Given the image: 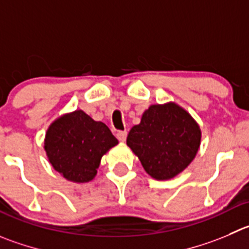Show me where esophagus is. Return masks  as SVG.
<instances>
[{
	"mask_svg": "<svg viewBox=\"0 0 249 249\" xmlns=\"http://www.w3.org/2000/svg\"><path fill=\"white\" fill-rule=\"evenodd\" d=\"M116 137H117V139L120 142H124L126 141V138H127V132L126 131H120V132H117V134H116Z\"/></svg>",
	"mask_w": 249,
	"mask_h": 249,
	"instance_id": "esophagus-1",
	"label": "esophagus"
}]
</instances>
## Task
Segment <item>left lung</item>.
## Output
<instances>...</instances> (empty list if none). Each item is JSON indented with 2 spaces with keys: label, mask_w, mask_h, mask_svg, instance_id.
I'll use <instances>...</instances> for the list:
<instances>
[{
  "label": "left lung",
  "mask_w": 249,
  "mask_h": 249,
  "mask_svg": "<svg viewBox=\"0 0 249 249\" xmlns=\"http://www.w3.org/2000/svg\"><path fill=\"white\" fill-rule=\"evenodd\" d=\"M202 131L188 111L176 103L150 105L139 124L132 127L127 145L138 156L146 174L155 179H171L193 161Z\"/></svg>",
  "instance_id": "1"
}]
</instances>
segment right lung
Returning a JSON list of instances; mask_svg holds the SVG:
<instances>
[{"label":"right lung","mask_w":249,"mask_h":249,"mask_svg":"<svg viewBox=\"0 0 249 249\" xmlns=\"http://www.w3.org/2000/svg\"><path fill=\"white\" fill-rule=\"evenodd\" d=\"M117 144L105 123L75 110L50 124L44 149L50 164L61 176L75 183H87L96 176L101 158Z\"/></svg>","instance_id":"obj_1"}]
</instances>
